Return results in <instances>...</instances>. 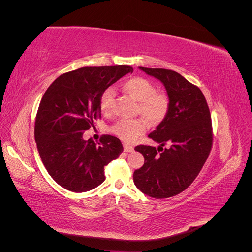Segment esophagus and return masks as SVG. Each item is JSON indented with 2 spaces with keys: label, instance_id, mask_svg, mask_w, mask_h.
I'll return each mask as SVG.
<instances>
[{
  "label": "esophagus",
  "instance_id": "34e87169",
  "mask_svg": "<svg viewBox=\"0 0 252 252\" xmlns=\"http://www.w3.org/2000/svg\"><path fill=\"white\" fill-rule=\"evenodd\" d=\"M124 151L125 152H131L133 151V147L128 144H124Z\"/></svg>",
  "mask_w": 252,
  "mask_h": 252
}]
</instances>
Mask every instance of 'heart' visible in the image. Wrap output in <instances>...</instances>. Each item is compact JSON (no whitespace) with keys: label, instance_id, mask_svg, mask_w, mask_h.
Returning a JSON list of instances; mask_svg holds the SVG:
<instances>
[{"label":"heart","instance_id":"b5f03b06","mask_svg":"<svg viewBox=\"0 0 252 252\" xmlns=\"http://www.w3.org/2000/svg\"><path fill=\"white\" fill-rule=\"evenodd\" d=\"M123 89L139 103L142 116L151 124H158L165 119L169 109V98L165 93L156 91V87L149 80L135 77L123 84ZM116 90L112 87L106 88L100 96V108L107 113L111 110ZM147 128L146 122L142 119H122L112 125L110 130L121 140L133 142Z\"/></svg>","mask_w":252,"mask_h":252}]
</instances>
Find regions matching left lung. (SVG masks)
<instances>
[{"label": "left lung", "instance_id": "obj_1", "mask_svg": "<svg viewBox=\"0 0 252 252\" xmlns=\"http://www.w3.org/2000/svg\"><path fill=\"white\" fill-rule=\"evenodd\" d=\"M140 69L163 83L169 109L148 135L159 143L158 148H134L145 162L134 171L133 182L143 193L166 199L184 191L200 173L212 146L211 116L201 89L180 73L163 68ZM165 144L169 147L164 149Z\"/></svg>", "mask_w": 252, "mask_h": 252}]
</instances>
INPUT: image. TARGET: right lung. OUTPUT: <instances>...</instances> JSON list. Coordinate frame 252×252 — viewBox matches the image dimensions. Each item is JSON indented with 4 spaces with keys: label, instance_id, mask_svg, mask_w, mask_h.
<instances>
[{
    "label": "right lung",
    "instance_id": "add662e5",
    "mask_svg": "<svg viewBox=\"0 0 252 252\" xmlns=\"http://www.w3.org/2000/svg\"><path fill=\"white\" fill-rule=\"evenodd\" d=\"M133 69L130 66L82 67L61 74L45 91L37 109L34 138L42 162L60 186L85 192L105 181L104 167L123 151L121 141L100 143L83 133L101 117L103 91Z\"/></svg>",
    "mask_w": 252,
    "mask_h": 252
}]
</instances>
